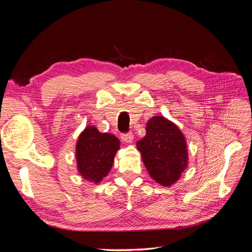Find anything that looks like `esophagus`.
Listing matches in <instances>:
<instances>
[{"mask_svg": "<svg viewBox=\"0 0 252 252\" xmlns=\"http://www.w3.org/2000/svg\"><path fill=\"white\" fill-rule=\"evenodd\" d=\"M121 139L123 142L125 143H131L133 140V134L131 132H128V133H123L121 135Z\"/></svg>", "mask_w": 252, "mask_h": 252, "instance_id": "obj_1", "label": "esophagus"}]
</instances>
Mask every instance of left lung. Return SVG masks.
Masks as SVG:
<instances>
[{
	"mask_svg": "<svg viewBox=\"0 0 252 252\" xmlns=\"http://www.w3.org/2000/svg\"><path fill=\"white\" fill-rule=\"evenodd\" d=\"M150 177L163 186L177 182L187 167L188 154L184 135L177 125L164 117L151 118L146 135L136 143Z\"/></svg>",
	"mask_w": 252,
	"mask_h": 252,
	"instance_id": "obj_1",
	"label": "left lung"
}]
</instances>
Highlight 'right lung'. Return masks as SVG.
Returning a JSON list of instances; mask_svg holds the SVG:
<instances>
[{"label":"right lung","mask_w":252,"mask_h":252,"mask_svg":"<svg viewBox=\"0 0 252 252\" xmlns=\"http://www.w3.org/2000/svg\"><path fill=\"white\" fill-rule=\"evenodd\" d=\"M120 141L111 133H102L93 126L86 127L77 143L78 169L82 177L98 183L110 171Z\"/></svg>","instance_id":"add662e5"}]
</instances>
